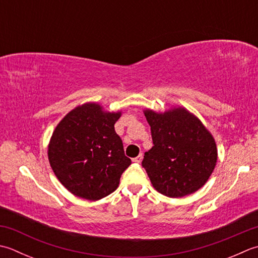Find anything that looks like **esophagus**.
<instances>
[{"label": "esophagus", "mask_w": 258, "mask_h": 258, "mask_svg": "<svg viewBox=\"0 0 258 258\" xmlns=\"http://www.w3.org/2000/svg\"><path fill=\"white\" fill-rule=\"evenodd\" d=\"M142 159H143L142 154H140V155L136 156V158H134V159H133V162H135V163H140L141 161H142Z\"/></svg>", "instance_id": "34e87169"}]
</instances>
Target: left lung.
Returning <instances> with one entry per match:
<instances>
[{"label": "left lung", "mask_w": 258, "mask_h": 258, "mask_svg": "<svg viewBox=\"0 0 258 258\" xmlns=\"http://www.w3.org/2000/svg\"><path fill=\"white\" fill-rule=\"evenodd\" d=\"M153 146L142 166L160 194L181 198L196 192L213 173L217 146L204 124L182 107L164 113L144 110Z\"/></svg>", "instance_id": "8db88e82"}]
</instances>
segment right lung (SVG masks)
<instances>
[{"mask_svg":"<svg viewBox=\"0 0 258 258\" xmlns=\"http://www.w3.org/2000/svg\"><path fill=\"white\" fill-rule=\"evenodd\" d=\"M120 112H104L102 106H78L53 131L49 162L66 189L79 198L99 200L117 189L120 175L132 163L124 154L114 125Z\"/></svg>","mask_w":258,"mask_h":258,"instance_id":"obj_1","label":"right lung"}]
</instances>
